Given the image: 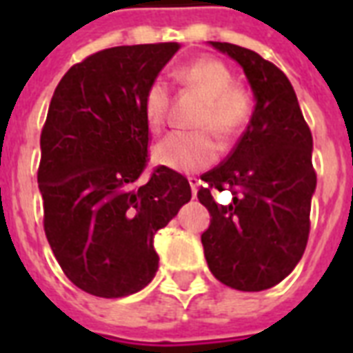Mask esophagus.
Wrapping results in <instances>:
<instances>
[{"label": "esophagus", "instance_id": "esophagus-1", "mask_svg": "<svg viewBox=\"0 0 353 353\" xmlns=\"http://www.w3.org/2000/svg\"><path fill=\"white\" fill-rule=\"evenodd\" d=\"M188 183H190V188H192V196L196 198V194H198V187H199V179L198 177H188Z\"/></svg>", "mask_w": 353, "mask_h": 353}]
</instances>
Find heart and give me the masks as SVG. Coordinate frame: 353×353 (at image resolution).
Segmentation results:
<instances>
[{
	"label": "heart",
	"mask_w": 353,
	"mask_h": 353,
	"mask_svg": "<svg viewBox=\"0 0 353 353\" xmlns=\"http://www.w3.org/2000/svg\"><path fill=\"white\" fill-rule=\"evenodd\" d=\"M176 79L187 90L203 97L194 126L209 128L223 141L240 135L251 122L254 101L240 85H232L231 69L216 58H201L183 65ZM168 88L161 79L154 80L144 95V121L152 132H159L168 113ZM209 130L172 132L155 144V163L177 172H192L209 166L218 157V143Z\"/></svg>",
	"instance_id": "1"
}]
</instances>
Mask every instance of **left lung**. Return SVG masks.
<instances>
[{
	"label": "left lung",
	"instance_id": "8db88e82",
	"mask_svg": "<svg viewBox=\"0 0 353 353\" xmlns=\"http://www.w3.org/2000/svg\"><path fill=\"white\" fill-rule=\"evenodd\" d=\"M243 68L254 93V113L227 159L203 174L198 190L210 212L201 234L210 273L240 291L273 288L295 269L310 236V209L317 187L313 139L295 90L274 63L245 47L210 41ZM233 192L216 204L212 188Z\"/></svg>",
	"mask_w": 353,
	"mask_h": 353
}]
</instances>
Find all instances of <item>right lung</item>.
Wrapping results in <instances>:
<instances>
[{
    "label": "right lung",
    "instance_id": "right-lung-1",
    "mask_svg": "<svg viewBox=\"0 0 353 353\" xmlns=\"http://www.w3.org/2000/svg\"><path fill=\"white\" fill-rule=\"evenodd\" d=\"M179 43L121 46L63 74L40 137L43 229L77 288L102 299L137 293L159 268L155 232L192 198L187 177L148 163L144 95Z\"/></svg>",
    "mask_w": 353,
    "mask_h": 353
}]
</instances>
